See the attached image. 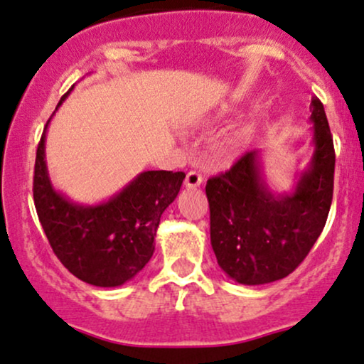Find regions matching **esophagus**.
<instances>
[{"label": "esophagus", "instance_id": "obj_1", "mask_svg": "<svg viewBox=\"0 0 364 364\" xmlns=\"http://www.w3.org/2000/svg\"><path fill=\"white\" fill-rule=\"evenodd\" d=\"M201 181H203V178H201V174L198 173V171H190V173L186 174L185 185L188 188H198L201 185Z\"/></svg>", "mask_w": 364, "mask_h": 364}]
</instances>
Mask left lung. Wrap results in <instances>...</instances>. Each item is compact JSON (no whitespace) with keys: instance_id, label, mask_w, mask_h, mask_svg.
<instances>
[{"instance_id":"obj_1","label":"left lung","mask_w":364,"mask_h":364,"mask_svg":"<svg viewBox=\"0 0 364 364\" xmlns=\"http://www.w3.org/2000/svg\"><path fill=\"white\" fill-rule=\"evenodd\" d=\"M314 156L291 193L274 195L262 179L259 151L246 152L207 181L210 240L217 262L242 284L293 273L307 257L329 215L336 152L323 105L310 103Z\"/></svg>"}]
</instances>
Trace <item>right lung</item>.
<instances>
[{"instance_id":"add662e5","label":"right lung","mask_w":364,"mask_h":364,"mask_svg":"<svg viewBox=\"0 0 364 364\" xmlns=\"http://www.w3.org/2000/svg\"><path fill=\"white\" fill-rule=\"evenodd\" d=\"M47 125L35 157L33 201L52 251L81 282L120 287L152 257L161 215L178 196L186 174L144 171L108 201L91 207L73 203L54 190L47 173Z\"/></svg>"}]
</instances>
